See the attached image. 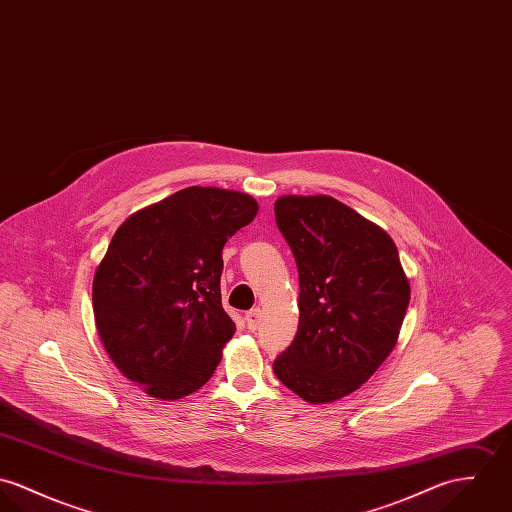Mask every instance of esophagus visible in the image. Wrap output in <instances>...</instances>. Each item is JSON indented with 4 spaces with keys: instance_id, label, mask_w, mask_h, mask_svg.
Wrapping results in <instances>:
<instances>
[{
    "instance_id": "34e87169",
    "label": "esophagus",
    "mask_w": 512,
    "mask_h": 512,
    "mask_svg": "<svg viewBox=\"0 0 512 512\" xmlns=\"http://www.w3.org/2000/svg\"><path fill=\"white\" fill-rule=\"evenodd\" d=\"M259 320H261V308H251L247 314H245V322H247V328L251 332H255L259 328Z\"/></svg>"
}]
</instances>
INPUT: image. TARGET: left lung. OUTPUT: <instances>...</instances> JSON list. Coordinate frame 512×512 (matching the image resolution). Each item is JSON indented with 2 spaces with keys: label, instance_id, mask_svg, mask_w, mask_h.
<instances>
[{
  "label": "left lung",
  "instance_id": "obj_1",
  "mask_svg": "<svg viewBox=\"0 0 512 512\" xmlns=\"http://www.w3.org/2000/svg\"><path fill=\"white\" fill-rule=\"evenodd\" d=\"M275 218L298 267L300 320L273 371L298 397L332 402L393 351L410 284L389 233L330 196H281Z\"/></svg>",
  "mask_w": 512,
  "mask_h": 512
}]
</instances>
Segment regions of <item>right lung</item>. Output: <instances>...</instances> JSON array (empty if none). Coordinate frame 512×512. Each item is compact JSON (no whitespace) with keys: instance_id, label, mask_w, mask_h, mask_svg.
<instances>
[{"instance_id":"right-lung-1","label":"right lung","mask_w":512,"mask_h":512,"mask_svg":"<svg viewBox=\"0 0 512 512\" xmlns=\"http://www.w3.org/2000/svg\"><path fill=\"white\" fill-rule=\"evenodd\" d=\"M257 210L249 194L190 186L115 231L94 275L96 328L115 367L151 397H186L214 375L235 334L222 249Z\"/></svg>"}]
</instances>
